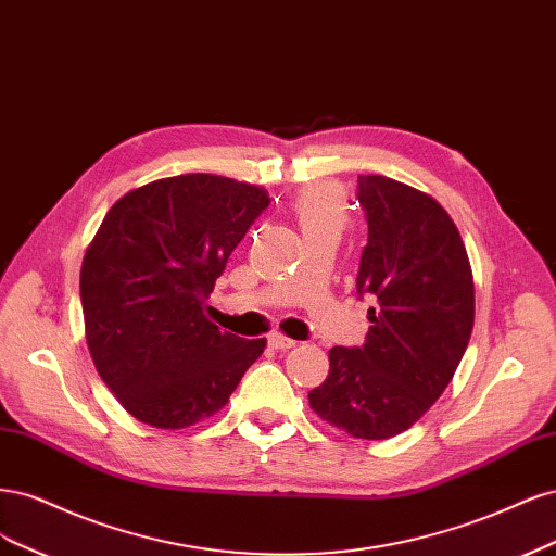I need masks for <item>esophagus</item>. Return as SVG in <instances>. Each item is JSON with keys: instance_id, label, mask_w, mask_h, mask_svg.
<instances>
[{"instance_id": "esophagus-1", "label": "esophagus", "mask_w": 556, "mask_h": 556, "mask_svg": "<svg viewBox=\"0 0 556 556\" xmlns=\"http://www.w3.org/2000/svg\"><path fill=\"white\" fill-rule=\"evenodd\" d=\"M267 342H270V346L277 349V351H289V349H293V346L298 344L295 339L286 337V334H281V332H273L270 337H267Z\"/></svg>"}]
</instances>
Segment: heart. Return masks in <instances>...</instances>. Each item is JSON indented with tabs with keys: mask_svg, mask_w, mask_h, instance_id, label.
Segmentation results:
<instances>
[{
	"mask_svg": "<svg viewBox=\"0 0 556 556\" xmlns=\"http://www.w3.org/2000/svg\"><path fill=\"white\" fill-rule=\"evenodd\" d=\"M291 210L300 222V228L304 232L309 230H332V232H342L346 226V201L342 189H337L334 185H309L291 203Z\"/></svg>",
	"mask_w": 556,
	"mask_h": 556,
	"instance_id": "1",
	"label": "heart"
}]
</instances>
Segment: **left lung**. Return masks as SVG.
<instances>
[{
  "label": "left lung",
  "instance_id": "8db88e82",
  "mask_svg": "<svg viewBox=\"0 0 556 556\" xmlns=\"http://www.w3.org/2000/svg\"><path fill=\"white\" fill-rule=\"evenodd\" d=\"M357 203L369 238L355 286L376 307L361 349H330L328 379L309 406L355 439L383 441L418 422L453 381L473 330V275L455 222L432 195L357 175Z\"/></svg>",
  "mask_w": 556,
  "mask_h": 556
}]
</instances>
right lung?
<instances>
[{
	"label": "right lung",
	"instance_id": "add662e5",
	"mask_svg": "<svg viewBox=\"0 0 556 556\" xmlns=\"http://www.w3.org/2000/svg\"><path fill=\"white\" fill-rule=\"evenodd\" d=\"M270 205L263 187L210 173L164 177L124 193L80 267L89 355L129 414L185 429L226 406L267 339H242L205 316L214 281Z\"/></svg>",
	"mask_w": 556,
	"mask_h": 556
}]
</instances>
